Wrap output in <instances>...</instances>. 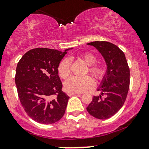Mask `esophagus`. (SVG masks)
I'll return each instance as SVG.
<instances>
[{"label":"esophagus","instance_id":"1","mask_svg":"<svg viewBox=\"0 0 149 149\" xmlns=\"http://www.w3.org/2000/svg\"><path fill=\"white\" fill-rule=\"evenodd\" d=\"M74 95H81V93H78V92H68L69 96H72Z\"/></svg>","mask_w":149,"mask_h":149}]
</instances>
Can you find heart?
Masks as SVG:
<instances>
[{
  "label": "heart",
  "instance_id": "obj_1",
  "mask_svg": "<svg viewBox=\"0 0 149 149\" xmlns=\"http://www.w3.org/2000/svg\"><path fill=\"white\" fill-rule=\"evenodd\" d=\"M79 58L83 60L87 65L88 71L96 79H100L104 74L103 67L96 64L97 57L92 53H84L79 56ZM59 75L62 78H67L70 73V63L69 59H64L60 62L58 66ZM94 80L91 76L83 77L72 76L65 82V89L68 92H82L92 87Z\"/></svg>",
  "mask_w": 149,
  "mask_h": 149
}]
</instances>
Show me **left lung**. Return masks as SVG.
<instances>
[{
    "instance_id": "left-lung-1",
    "label": "left lung",
    "mask_w": 149,
    "mask_h": 149,
    "mask_svg": "<svg viewBox=\"0 0 149 149\" xmlns=\"http://www.w3.org/2000/svg\"><path fill=\"white\" fill-rule=\"evenodd\" d=\"M102 54L107 70L97 88L101 95L93 96L86 110L91 116L107 119L116 114L123 106L130 87V68L125 53L115 44L107 41L88 43Z\"/></svg>"
}]
</instances>
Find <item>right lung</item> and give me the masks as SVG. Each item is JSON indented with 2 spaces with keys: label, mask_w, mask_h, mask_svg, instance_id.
Segmentation results:
<instances>
[{
  "label": "right lung",
  "mask_w": 149,
  "mask_h": 149,
  "mask_svg": "<svg viewBox=\"0 0 149 149\" xmlns=\"http://www.w3.org/2000/svg\"><path fill=\"white\" fill-rule=\"evenodd\" d=\"M47 48L30 50L16 69L15 83L20 102L27 114L44 125L58 122L65 114L69 97L62 91L58 66L67 53ZM53 95H57L53 99Z\"/></svg>",
  "instance_id": "add662e5"
}]
</instances>
